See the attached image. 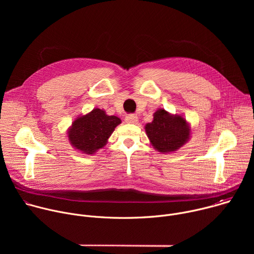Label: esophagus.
<instances>
[{"label":"esophagus","mask_w":254,"mask_h":254,"mask_svg":"<svg viewBox=\"0 0 254 254\" xmlns=\"http://www.w3.org/2000/svg\"><path fill=\"white\" fill-rule=\"evenodd\" d=\"M125 120H126V123L127 124H137L138 122V118L134 115H127Z\"/></svg>","instance_id":"esophagus-1"}]
</instances>
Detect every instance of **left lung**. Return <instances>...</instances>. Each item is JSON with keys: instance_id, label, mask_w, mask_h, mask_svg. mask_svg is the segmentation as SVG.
I'll use <instances>...</instances> for the list:
<instances>
[{"instance_id": "1", "label": "left lung", "mask_w": 254, "mask_h": 254, "mask_svg": "<svg viewBox=\"0 0 254 254\" xmlns=\"http://www.w3.org/2000/svg\"><path fill=\"white\" fill-rule=\"evenodd\" d=\"M147 135L155 150L162 154L178 151L190 139L191 128L186 119L172 115L164 108L154 114L152 123L144 127Z\"/></svg>"}]
</instances>
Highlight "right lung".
Listing matches in <instances>:
<instances>
[{
  "label": "right lung",
  "mask_w": 254,
  "mask_h": 254,
  "mask_svg": "<svg viewBox=\"0 0 254 254\" xmlns=\"http://www.w3.org/2000/svg\"><path fill=\"white\" fill-rule=\"evenodd\" d=\"M121 123L120 118L107 116L100 108H93L72 123L67 131L68 140L77 151L93 155L105 146L108 137Z\"/></svg>",
  "instance_id": "1"
}]
</instances>
